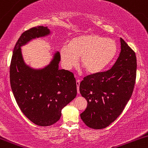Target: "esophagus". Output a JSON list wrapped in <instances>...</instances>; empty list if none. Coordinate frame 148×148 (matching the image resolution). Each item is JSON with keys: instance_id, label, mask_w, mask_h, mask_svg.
Here are the masks:
<instances>
[{"instance_id": "1", "label": "esophagus", "mask_w": 148, "mask_h": 148, "mask_svg": "<svg viewBox=\"0 0 148 148\" xmlns=\"http://www.w3.org/2000/svg\"><path fill=\"white\" fill-rule=\"evenodd\" d=\"M76 85H77V94H79V86H80V80H76Z\"/></svg>"}]
</instances>
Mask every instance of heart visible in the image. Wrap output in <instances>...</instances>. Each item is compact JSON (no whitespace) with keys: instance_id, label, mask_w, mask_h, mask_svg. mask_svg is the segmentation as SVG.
Segmentation results:
<instances>
[{"instance_id":"obj_1","label":"heart","mask_w":148,"mask_h":148,"mask_svg":"<svg viewBox=\"0 0 148 148\" xmlns=\"http://www.w3.org/2000/svg\"><path fill=\"white\" fill-rule=\"evenodd\" d=\"M118 53V45L112 38H105L95 33L82 35L72 38L60 50L64 68L71 69L80 63L89 74L101 72L112 63Z\"/></svg>"}]
</instances>
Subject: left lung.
<instances>
[{
    "label": "left lung",
    "mask_w": 148,
    "mask_h": 148,
    "mask_svg": "<svg viewBox=\"0 0 148 148\" xmlns=\"http://www.w3.org/2000/svg\"><path fill=\"white\" fill-rule=\"evenodd\" d=\"M119 57L106 72L88 75L80 84V92L88 106L80 118L88 127L106 128L118 118L129 101L135 83V52L120 38Z\"/></svg>",
    "instance_id": "obj_1"
}]
</instances>
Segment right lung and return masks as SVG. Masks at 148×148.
<instances>
[{"label": "right lung", "instance_id": "obj_1", "mask_svg": "<svg viewBox=\"0 0 148 148\" xmlns=\"http://www.w3.org/2000/svg\"><path fill=\"white\" fill-rule=\"evenodd\" d=\"M51 34L47 26L35 27L22 33L14 47L10 67V86L18 107L39 126H49L58 121L62 109L77 95L73 74L59 69L58 51L53 53L51 61L43 68H32L24 60L21 47Z\"/></svg>", "mask_w": 148, "mask_h": 148}]
</instances>
